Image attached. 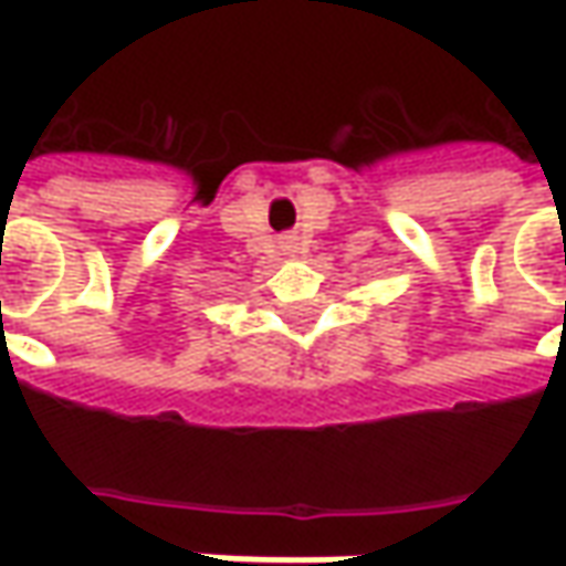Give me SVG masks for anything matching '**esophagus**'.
Returning <instances> with one entry per match:
<instances>
[{"label":"esophagus","instance_id":"obj_1","mask_svg":"<svg viewBox=\"0 0 566 566\" xmlns=\"http://www.w3.org/2000/svg\"><path fill=\"white\" fill-rule=\"evenodd\" d=\"M283 254H286V258H298V254H302V245H298L295 239H286V242H283Z\"/></svg>","mask_w":566,"mask_h":566}]
</instances>
